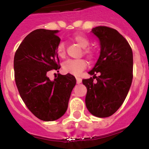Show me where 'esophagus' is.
Wrapping results in <instances>:
<instances>
[{
    "instance_id": "obj_1",
    "label": "esophagus",
    "mask_w": 149,
    "mask_h": 149,
    "mask_svg": "<svg viewBox=\"0 0 149 149\" xmlns=\"http://www.w3.org/2000/svg\"><path fill=\"white\" fill-rule=\"evenodd\" d=\"M76 81H77V84H81L82 82V79L79 77H76Z\"/></svg>"
}]
</instances>
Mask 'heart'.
I'll return each instance as SVG.
<instances>
[{"mask_svg": "<svg viewBox=\"0 0 149 149\" xmlns=\"http://www.w3.org/2000/svg\"><path fill=\"white\" fill-rule=\"evenodd\" d=\"M72 41L77 43L82 48H84V53L88 58L93 59L95 55V51L91 48H87L90 44L89 39L86 36L81 33L74 34L72 37ZM56 52L60 57L63 58L65 56V43L60 42L56 47ZM87 63L85 60H67L63 64V70L67 73H70L74 75H79L86 68Z\"/></svg>", "mask_w": 149, "mask_h": 149, "instance_id": "obj_1", "label": "heart"}]
</instances>
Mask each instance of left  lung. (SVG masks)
Returning a JSON list of instances; mask_svg holds the SVG:
<instances>
[{
  "mask_svg": "<svg viewBox=\"0 0 149 149\" xmlns=\"http://www.w3.org/2000/svg\"><path fill=\"white\" fill-rule=\"evenodd\" d=\"M91 32L99 39L101 51L88 72L93 77L82 81L87 89L85 102L90 113L105 118L115 113L128 93L133 79V52L127 41L115 29L98 26Z\"/></svg>",
  "mask_w": 149,
  "mask_h": 149,
  "instance_id": "1",
  "label": "left lung"
}]
</instances>
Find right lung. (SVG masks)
I'll use <instances>...</instances> for the list:
<instances>
[{
  "label": "right lung",
  "instance_id": "right-lung-1",
  "mask_svg": "<svg viewBox=\"0 0 149 149\" xmlns=\"http://www.w3.org/2000/svg\"><path fill=\"white\" fill-rule=\"evenodd\" d=\"M59 30L37 29L26 36L14 56L15 81L21 98L30 112L42 121H55L66 112L75 77L71 74L51 81L52 69H60L56 47Z\"/></svg>",
  "mask_w": 149,
  "mask_h": 149
}]
</instances>
